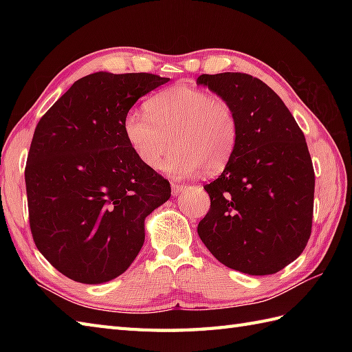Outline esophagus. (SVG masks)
<instances>
[{"mask_svg":"<svg viewBox=\"0 0 352 352\" xmlns=\"http://www.w3.org/2000/svg\"><path fill=\"white\" fill-rule=\"evenodd\" d=\"M170 188H172V195L177 197V195H180V193L186 189V186L178 184V183H170Z\"/></svg>","mask_w":352,"mask_h":352,"instance_id":"1","label":"esophagus"}]
</instances>
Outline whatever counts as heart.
<instances>
[{
    "label": "heart",
    "mask_w": 352,
    "mask_h": 352,
    "mask_svg": "<svg viewBox=\"0 0 352 352\" xmlns=\"http://www.w3.org/2000/svg\"><path fill=\"white\" fill-rule=\"evenodd\" d=\"M146 113L131 110L125 115L122 131L134 155L146 168L157 169L175 149L162 169L175 177H189L203 168L207 175L218 174L236 151L239 122L233 106L204 89L172 86L146 101Z\"/></svg>",
    "instance_id": "obj_1"
}]
</instances>
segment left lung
<instances>
[{"label":"left lung","instance_id":"1","mask_svg":"<svg viewBox=\"0 0 352 352\" xmlns=\"http://www.w3.org/2000/svg\"><path fill=\"white\" fill-rule=\"evenodd\" d=\"M197 85L233 106L236 151L204 189L210 210L198 234L222 265L248 275L281 271L311 233L315 170L305 138L281 98L242 72L203 74Z\"/></svg>","mask_w":352,"mask_h":352}]
</instances>
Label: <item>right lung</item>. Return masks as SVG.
I'll use <instances>...</instances> for the list:
<instances>
[{
    "label": "right lung",
    "instance_id": "obj_1",
    "mask_svg": "<svg viewBox=\"0 0 352 352\" xmlns=\"http://www.w3.org/2000/svg\"><path fill=\"white\" fill-rule=\"evenodd\" d=\"M169 78L95 72L77 80L37 124L25 186L37 250L85 284L116 278L145 241V219L170 197L169 182L126 144L125 115Z\"/></svg>",
    "mask_w": 352,
    "mask_h": 352
}]
</instances>
